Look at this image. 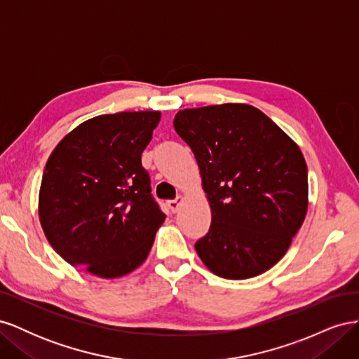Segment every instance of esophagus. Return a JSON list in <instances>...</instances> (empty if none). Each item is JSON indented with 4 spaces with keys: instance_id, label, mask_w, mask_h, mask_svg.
Wrapping results in <instances>:
<instances>
[{
    "instance_id": "34e87169",
    "label": "esophagus",
    "mask_w": 359,
    "mask_h": 359,
    "mask_svg": "<svg viewBox=\"0 0 359 359\" xmlns=\"http://www.w3.org/2000/svg\"><path fill=\"white\" fill-rule=\"evenodd\" d=\"M182 201H184V198H182V196H178L177 199L168 201V206H169V210H170L172 212H177V211L180 210V206H181Z\"/></svg>"
}]
</instances>
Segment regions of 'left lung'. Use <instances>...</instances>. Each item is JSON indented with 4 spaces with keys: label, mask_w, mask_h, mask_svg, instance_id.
Masks as SVG:
<instances>
[{
    "label": "left lung",
    "mask_w": 359,
    "mask_h": 359,
    "mask_svg": "<svg viewBox=\"0 0 359 359\" xmlns=\"http://www.w3.org/2000/svg\"><path fill=\"white\" fill-rule=\"evenodd\" d=\"M201 169L211 226L194 248L211 273L256 277L283 257L309 206L299 147L256 107L226 103L173 119Z\"/></svg>",
    "instance_id": "1"
}]
</instances>
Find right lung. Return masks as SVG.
I'll return each mask as SVG.
<instances>
[{
	"label": "right lung",
	"mask_w": 359,
	"mask_h": 359,
	"mask_svg": "<svg viewBox=\"0 0 359 359\" xmlns=\"http://www.w3.org/2000/svg\"><path fill=\"white\" fill-rule=\"evenodd\" d=\"M158 121L157 111L100 115L52 151L39 217L49 244L70 265L116 278L145 262L166 219L140 160Z\"/></svg>",
	"instance_id": "obj_1"
}]
</instances>
